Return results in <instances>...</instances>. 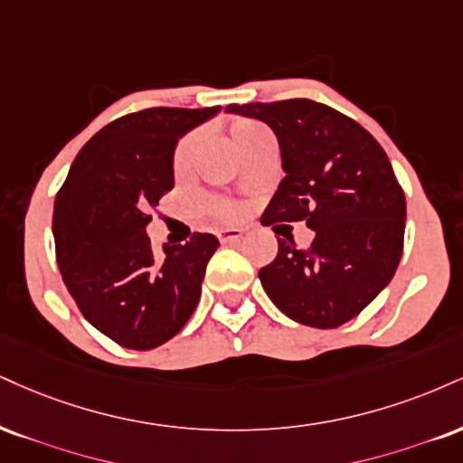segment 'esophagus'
<instances>
[{
    "mask_svg": "<svg viewBox=\"0 0 463 463\" xmlns=\"http://www.w3.org/2000/svg\"><path fill=\"white\" fill-rule=\"evenodd\" d=\"M241 237H243L241 228H220V231H217V239H220L222 243H235Z\"/></svg>",
    "mask_w": 463,
    "mask_h": 463,
    "instance_id": "1",
    "label": "esophagus"
}]
</instances>
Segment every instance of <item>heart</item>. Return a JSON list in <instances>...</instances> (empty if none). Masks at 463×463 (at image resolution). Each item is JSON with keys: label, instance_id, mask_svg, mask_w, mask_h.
<instances>
[{"label": "heart", "instance_id": "b5f03b06", "mask_svg": "<svg viewBox=\"0 0 463 463\" xmlns=\"http://www.w3.org/2000/svg\"><path fill=\"white\" fill-rule=\"evenodd\" d=\"M267 133L269 131H267L265 127L256 120L235 118L231 122V140H232V144H235V148L239 150V153H241V150H246L250 144L260 140V137L267 136ZM198 144H200L198 131L187 133V136L176 144L175 157H172V165H175L176 175H181V172H185L189 165H192ZM209 207L213 209L215 213H220L224 217L235 215V207H232L231 203H226V200H209Z\"/></svg>", "mask_w": 463, "mask_h": 463}]
</instances>
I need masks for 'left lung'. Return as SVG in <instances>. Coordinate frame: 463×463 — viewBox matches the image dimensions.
Listing matches in <instances>:
<instances>
[{"instance_id":"1","label":"left lung","mask_w":463,"mask_h":463,"mask_svg":"<svg viewBox=\"0 0 463 463\" xmlns=\"http://www.w3.org/2000/svg\"><path fill=\"white\" fill-rule=\"evenodd\" d=\"M226 111L267 122L280 144L287 176L260 222L304 220L315 231L306 250L278 239L260 285L293 321L343 326L392 280L403 252L405 196L388 155L364 127L310 99Z\"/></svg>"}]
</instances>
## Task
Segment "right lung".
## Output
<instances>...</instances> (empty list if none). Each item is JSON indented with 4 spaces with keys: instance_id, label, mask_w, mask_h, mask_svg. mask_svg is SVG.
<instances>
[{
    "instance_id": "1",
    "label": "right lung",
    "mask_w": 463,
    "mask_h": 463,
    "mask_svg": "<svg viewBox=\"0 0 463 463\" xmlns=\"http://www.w3.org/2000/svg\"><path fill=\"white\" fill-rule=\"evenodd\" d=\"M220 108H150L109 122L72 161L55 196L60 274L81 315L127 349H155L196 310L204 269L220 241L194 232L155 256L148 209L175 187L178 137Z\"/></svg>"
}]
</instances>
